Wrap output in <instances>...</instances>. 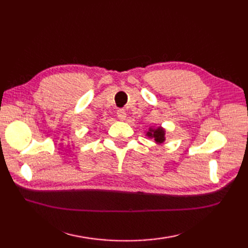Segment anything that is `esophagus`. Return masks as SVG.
<instances>
[{"label":"esophagus","instance_id":"1","mask_svg":"<svg viewBox=\"0 0 248 248\" xmlns=\"http://www.w3.org/2000/svg\"><path fill=\"white\" fill-rule=\"evenodd\" d=\"M117 117L120 120H124L125 118H127V113H125V110L124 109H118L117 110Z\"/></svg>","mask_w":248,"mask_h":248}]
</instances>
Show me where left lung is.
<instances>
[{"label":"left lung","instance_id":"left-lung-1","mask_svg":"<svg viewBox=\"0 0 248 248\" xmlns=\"http://www.w3.org/2000/svg\"><path fill=\"white\" fill-rule=\"evenodd\" d=\"M146 136L149 139H154L155 143L160 145L164 143L166 140V130L161 127V125L160 127H154V125H151L146 131Z\"/></svg>","mask_w":248,"mask_h":248}]
</instances>
